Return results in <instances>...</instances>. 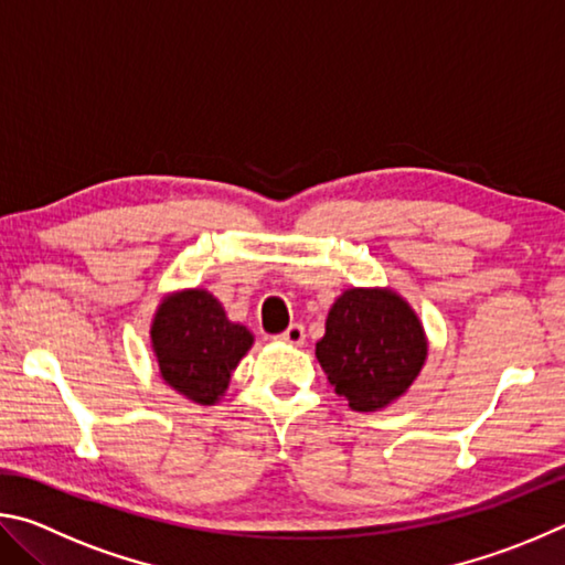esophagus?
Segmentation results:
<instances>
[{
    "label": "esophagus",
    "mask_w": 565,
    "mask_h": 565,
    "mask_svg": "<svg viewBox=\"0 0 565 565\" xmlns=\"http://www.w3.org/2000/svg\"><path fill=\"white\" fill-rule=\"evenodd\" d=\"M279 341L291 343V347H301V343L306 341V331H303L301 323H291V327L281 333Z\"/></svg>",
    "instance_id": "obj_1"
}]
</instances>
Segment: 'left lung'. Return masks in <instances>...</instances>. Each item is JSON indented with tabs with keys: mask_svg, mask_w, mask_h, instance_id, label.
<instances>
[{
	"mask_svg": "<svg viewBox=\"0 0 565 565\" xmlns=\"http://www.w3.org/2000/svg\"><path fill=\"white\" fill-rule=\"evenodd\" d=\"M317 359L353 411H384L406 394L428 359L418 313L388 286H351L331 303Z\"/></svg>",
	"mask_w": 565,
	"mask_h": 565,
	"instance_id": "1",
	"label": "left lung"
}]
</instances>
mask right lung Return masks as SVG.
Instances as JSON below:
<instances>
[{
  "instance_id": "obj_1",
  "label": "right lung",
  "mask_w": 565,
  "mask_h": 565,
  "mask_svg": "<svg viewBox=\"0 0 565 565\" xmlns=\"http://www.w3.org/2000/svg\"><path fill=\"white\" fill-rule=\"evenodd\" d=\"M149 337L164 384L199 406L222 401L238 361L254 347V333L228 319L222 301L206 289L164 296Z\"/></svg>"
}]
</instances>
